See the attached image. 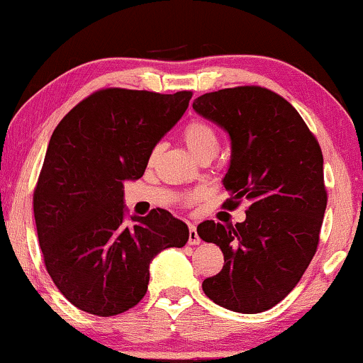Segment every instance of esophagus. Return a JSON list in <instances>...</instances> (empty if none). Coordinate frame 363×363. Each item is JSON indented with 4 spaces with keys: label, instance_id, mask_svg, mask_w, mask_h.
I'll use <instances>...</instances> for the list:
<instances>
[{
    "label": "esophagus",
    "instance_id": "34e87169",
    "mask_svg": "<svg viewBox=\"0 0 363 363\" xmlns=\"http://www.w3.org/2000/svg\"><path fill=\"white\" fill-rule=\"evenodd\" d=\"M200 237L196 233V227L195 225H190V233H188V245H200Z\"/></svg>",
    "mask_w": 363,
    "mask_h": 363
}]
</instances>
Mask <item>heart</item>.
I'll return each mask as SVG.
<instances>
[{
  "mask_svg": "<svg viewBox=\"0 0 363 363\" xmlns=\"http://www.w3.org/2000/svg\"><path fill=\"white\" fill-rule=\"evenodd\" d=\"M183 141L195 158L206 152H216L218 147L215 130L201 120H193L183 128Z\"/></svg>",
  "mask_w": 363,
  "mask_h": 363,
  "instance_id": "1",
  "label": "heart"
}]
</instances>
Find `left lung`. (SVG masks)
Returning <instances> with one entry per match:
<instances>
[{"instance_id":"obj_1","label":"left lung","mask_w":363,"mask_h":363,"mask_svg":"<svg viewBox=\"0 0 363 363\" xmlns=\"http://www.w3.org/2000/svg\"><path fill=\"white\" fill-rule=\"evenodd\" d=\"M193 110L230 136L225 206L250 203L242 223L206 220L196 228L225 258L201 289L233 312H265L295 289L317 252L327 208L322 150L298 111L267 88L205 93Z\"/></svg>"}]
</instances>
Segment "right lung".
Wrapping results in <instances>:
<instances>
[{"mask_svg":"<svg viewBox=\"0 0 363 363\" xmlns=\"http://www.w3.org/2000/svg\"><path fill=\"white\" fill-rule=\"evenodd\" d=\"M190 98L191 91L101 89L51 135L33 195L38 240L55 285L83 312L111 317L135 307L147 294L153 258L188 242L186 223L170 211L128 215L123 183L143 177Z\"/></svg>","mask_w":363,"mask_h":363,"instance_id":"right-lung-1","label":"right lung"}]
</instances>
